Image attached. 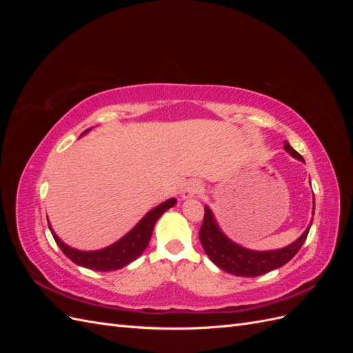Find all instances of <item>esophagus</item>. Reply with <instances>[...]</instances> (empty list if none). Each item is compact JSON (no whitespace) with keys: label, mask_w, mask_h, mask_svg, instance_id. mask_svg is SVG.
Listing matches in <instances>:
<instances>
[{"label":"esophagus","mask_w":353,"mask_h":353,"mask_svg":"<svg viewBox=\"0 0 353 353\" xmlns=\"http://www.w3.org/2000/svg\"><path fill=\"white\" fill-rule=\"evenodd\" d=\"M201 193V185L197 181H191L183 190V199H193Z\"/></svg>","instance_id":"34e87169"}]
</instances>
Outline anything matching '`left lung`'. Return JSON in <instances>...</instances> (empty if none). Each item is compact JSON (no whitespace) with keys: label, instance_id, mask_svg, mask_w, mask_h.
Returning a JSON list of instances; mask_svg holds the SVG:
<instances>
[{"label":"left lung","instance_id":"1","mask_svg":"<svg viewBox=\"0 0 353 353\" xmlns=\"http://www.w3.org/2000/svg\"><path fill=\"white\" fill-rule=\"evenodd\" d=\"M284 148L285 152L290 153L294 159L305 162L303 157L287 141L284 143ZM314 212L315 201L312 208V215ZM311 225L312 223H309V227L305 230L301 237L283 249L256 252L241 248L237 243L230 240L219 228L215 218H213L212 210L208 206H205V219H203V223L200 227L199 237L203 249H205L206 254L209 256V259L222 271L234 274L236 276H258L280 268V266L285 265L288 261H292L293 256L301 250L303 245L307 237V232L311 230Z\"/></svg>","mask_w":353,"mask_h":353}]
</instances>
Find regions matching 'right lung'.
Instances as JSON below:
<instances>
[{"label":"right lung","mask_w":353,"mask_h":353,"mask_svg":"<svg viewBox=\"0 0 353 353\" xmlns=\"http://www.w3.org/2000/svg\"><path fill=\"white\" fill-rule=\"evenodd\" d=\"M88 131L90 130H87L83 134H87ZM175 203H176V199H169L163 201L162 205L156 206L154 209L145 213V216L138 222L137 225L126 234V236H123L121 240H117L116 243L108 245V248H104L101 250L83 252V250L73 249L66 243H63L56 236V232L51 230L50 222H48V227L61 252L65 253L73 263L83 266V268L94 270V271H114V270L123 268V266H126L128 263L135 261L138 256H141V253L148 245V241L152 239L154 223L168 209L175 206Z\"/></svg>","instance_id":"add662e5"}]
</instances>
